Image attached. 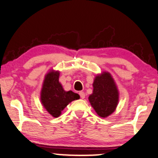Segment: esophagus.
Wrapping results in <instances>:
<instances>
[{
    "instance_id": "34e87169",
    "label": "esophagus",
    "mask_w": 158,
    "mask_h": 158,
    "mask_svg": "<svg viewBox=\"0 0 158 158\" xmlns=\"http://www.w3.org/2000/svg\"><path fill=\"white\" fill-rule=\"evenodd\" d=\"M79 95H80V96H81V98H82V99H84L85 96V93L83 92V91H81V92L79 93Z\"/></svg>"
}]
</instances>
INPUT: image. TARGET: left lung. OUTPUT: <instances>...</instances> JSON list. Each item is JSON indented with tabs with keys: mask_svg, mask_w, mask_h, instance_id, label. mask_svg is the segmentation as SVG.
Returning a JSON list of instances; mask_svg holds the SVG:
<instances>
[{
	"mask_svg": "<svg viewBox=\"0 0 158 158\" xmlns=\"http://www.w3.org/2000/svg\"><path fill=\"white\" fill-rule=\"evenodd\" d=\"M93 93L88 99L100 117L107 118L115 110L119 100V93L111 75L103 72L95 77Z\"/></svg>",
	"mask_w": 158,
	"mask_h": 158,
	"instance_id": "obj_1",
	"label": "left lung"
}]
</instances>
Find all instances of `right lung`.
<instances>
[{
    "instance_id": "add662e5",
    "label": "right lung",
    "mask_w": 158,
    "mask_h": 158,
    "mask_svg": "<svg viewBox=\"0 0 158 158\" xmlns=\"http://www.w3.org/2000/svg\"><path fill=\"white\" fill-rule=\"evenodd\" d=\"M59 71L51 70L45 75L41 89L40 101L49 114L54 118L61 115L64 108L70 102L80 98L73 91H65L59 82Z\"/></svg>"
}]
</instances>
